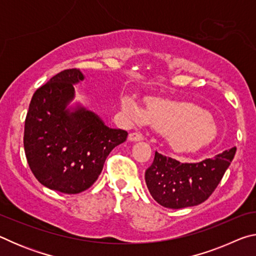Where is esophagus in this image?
Segmentation results:
<instances>
[{
    "label": "esophagus",
    "mask_w": 256,
    "mask_h": 256,
    "mask_svg": "<svg viewBox=\"0 0 256 256\" xmlns=\"http://www.w3.org/2000/svg\"><path fill=\"white\" fill-rule=\"evenodd\" d=\"M128 140L132 141V142L142 141V140H144V136H142V134H140V133L132 132V133L128 134Z\"/></svg>",
    "instance_id": "esophagus-1"
}]
</instances>
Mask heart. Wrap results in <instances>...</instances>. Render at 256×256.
I'll use <instances>...</instances> for the list:
<instances>
[{"label":"heart","mask_w":256,"mask_h":256,"mask_svg":"<svg viewBox=\"0 0 256 256\" xmlns=\"http://www.w3.org/2000/svg\"><path fill=\"white\" fill-rule=\"evenodd\" d=\"M122 110L138 124L150 123L164 134L170 146L180 151H196L209 146L218 134L209 112L190 102L150 97L146 110L136 99L125 96Z\"/></svg>","instance_id":"heart-1"}]
</instances>
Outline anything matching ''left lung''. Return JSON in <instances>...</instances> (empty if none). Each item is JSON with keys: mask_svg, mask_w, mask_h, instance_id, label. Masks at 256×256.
<instances>
[{"mask_svg": "<svg viewBox=\"0 0 256 256\" xmlns=\"http://www.w3.org/2000/svg\"><path fill=\"white\" fill-rule=\"evenodd\" d=\"M236 154V146L200 162H180L156 152L146 170V183L152 198L170 209L204 202L222 180Z\"/></svg>", "mask_w": 256, "mask_h": 256, "instance_id": "8db88e82", "label": "left lung"}]
</instances>
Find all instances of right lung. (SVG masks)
Segmentation results:
<instances>
[{
    "mask_svg": "<svg viewBox=\"0 0 256 256\" xmlns=\"http://www.w3.org/2000/svg\"><path fill=\"white\" fill-rule=\"evenodd\" d=\"M84 80L79 68L58 73L36 90L24 122L28 164L40 184L66 194L89 188L110 151L128 132L110 128L94 112L76 102L74 84Z\"/></svg>",
    "mask_w": 256,
    "mask_h": 256,
    "instance_id": "add662e5",
    "label": "right lung"
}]
</instances>
